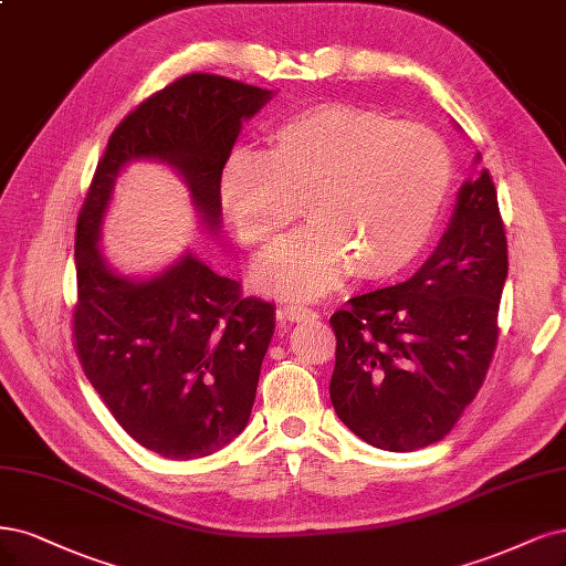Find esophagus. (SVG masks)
Here are the masks:
<instances>
[{
    "label": "esophagus",
    "instance_id": "1",
    "mask_svg": "<svg viewBox=\"0 0 566 566\" xmlns=\"http://www.w3.org/2000/svg\"><path fill=\"white\" fill-rule=\"evenodd\" d=\"M283 314L290 318V321H311V318H318V314L314 308H308V306H304V304H287L285 308H283Z\"/></svg>",
    "mask_w": 566,
    "mask_h": 566
}]
</instances>
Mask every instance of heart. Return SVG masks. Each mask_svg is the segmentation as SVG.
Here are the masks:
<instances>
[{"label": "heart", "instance_id": "obj_1", "mask_svg": "<svg viewBox=\"0 0 566 566\" xmlns=\"http://www.w3.org/2000/svg\"><path fill=\"white\" fill-rule=\"evenodd\" d=\"M452 154L436 130L379 109L321 103L285 116L269 149L239 147L220 175V203L239 237L271 248L311 220L255 281L290 297H318L354 271L400 274L431 241L452 187Z\"/></svg>", "mask_w": 566, "mask_h": 566}]
</instances>
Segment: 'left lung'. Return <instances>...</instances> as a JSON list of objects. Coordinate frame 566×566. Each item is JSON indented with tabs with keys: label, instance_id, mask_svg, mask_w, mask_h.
Segmentation results:
<instances>
[{
	"label": "left lung",
	"instance_id": "obj_1",
	"mask_svg": "<svg viewBox=\"0 0 566 566\" xmlns=\"http://www.w3.org/2000/svg\"><path fill=\"white\" fill-rule=\"evenodd\" d=\"M505 276L509 241L482 168L461 185L450 227L412 279L348 300L329 318L337 417L388 452L442 440L490 369Z\"/></svg>",
	"mask_w": 566,
	"mask_h": 566
}]
</instances>
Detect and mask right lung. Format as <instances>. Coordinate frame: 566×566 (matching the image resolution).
<instances>
[{
  "mask_svg": "<svg viewBox=\"0 0 566 566\" xmlns=\"http://www.w3.org/2000/svg\"><path fill=\"white\" fill-rule=\"evenodd\" d=\"M274 91L187 74L135 107L109 135L76 220L74 348L124 431L166 459H201L237 438L252 412L276 308L243 297L193 252L149 279L107 264L97 241L114 182L130 161L182 175L208 231L220 229V175L241 126Z\"/></svg>",
  "mask_w": 566,
  "mask_h": 566,
  "instance_id": "right-lung-1",
  "label": "right lung"
}]
</instances>
